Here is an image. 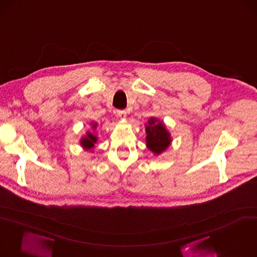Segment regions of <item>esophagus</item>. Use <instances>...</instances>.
Returning a JSON list of instances; mask_svg holds the SVG:
<instances>
[{"label": "esophagus", "instance_id": "esophagus-1", "mask_svg": "<svg viewBox=\"0 0 257 257\" xmlns=\"http://www.w3.org/2000/svg\"><path fill=\"white\" fill-rule=\"evenodd\" d=\"M117 116H118L120 119H126V118H127V111H125V110H119V111H117Z\"/></svg>", "mask_w": 257, "mask_h": 257}]
</instances>
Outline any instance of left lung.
Returning a JSON list of instances; mask_svg holds the SVG:
<instances>
[{"instance_id":"obj_1","label":"left lung","mask_w":257,"mask_h":257,"mask_svg":"<svg viewBox=\"0 0 257 257\" xmlns=\"http://www.w3.org/2000/svg\"><path fill=\"white\" fill-rule=\"evenodd\" d=\"M145 126L147 133L146 146L154 155H160L169 148L172 142L171 133L163 120L158 117H150Z\"/></svg>"}]
</instances>
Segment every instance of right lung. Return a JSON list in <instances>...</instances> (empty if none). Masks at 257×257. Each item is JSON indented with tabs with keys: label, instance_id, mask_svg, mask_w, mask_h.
Instances as JSON below:
<instances>
[{
	"label": "right lung",
	"instance_id": "1",
	"mask_svg": "<svg viewBox=\"0 0 257 257\" xmlns=\"http://www.w3.org/2000/svg\"><path fill=\"white\" fill-rule=\"evenodd\" d=\"M90 125H91L90 130L86 131V135L81 138L80 145L83 147L84 150L93 152V149L95 148V144L97 143V140H98L97 133L95 132L97 128V122L91 121Z\"/></svg>",
	"mask_w": 257,
	"mask_h": 257
}]
</instances>
